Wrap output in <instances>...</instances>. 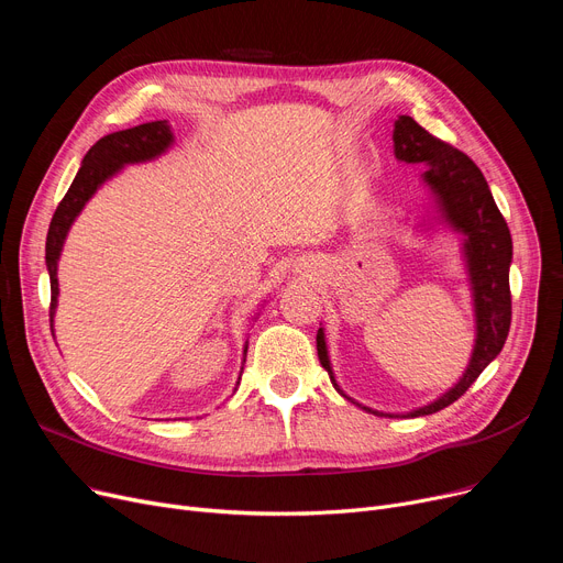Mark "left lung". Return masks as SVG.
Wrapping results in <instances>:
<instances>
[{
	"mask_svg": "<svg viewBox=\"0 0 563 563\" xmlns=\"http://www.w3.org/2000/svg\"><path fill=\"white\" fill-rule=\"evenodd\" d=\"M395 157L406 164H424L422 180L431 189L442 221L452 230L463 234V257L470 276L472 299H475L477 340L472 349L470 365L454 388L440 395L435 401L404 412L401 418L431 416L454 404L465 390L477 380V376L497 358L509 335L511 327V289H509V266L514 257L511 232L499 214L488 183L482 170L467 155H463L450 143L435 139L410 115H399L395 121ZM317 356L321 367L329 372L335 390L346 397L335 383L333 367L329 361L323 329L317 331ZM353 401L351 397H346ZM374 416L399 418L395 412H380L353 401Z\"/></svg>",
	"mask_w": 563,
	"mask_h": 563,
	"instance_id": "obj_1",
	"label": "left lung"
}]
</instances>
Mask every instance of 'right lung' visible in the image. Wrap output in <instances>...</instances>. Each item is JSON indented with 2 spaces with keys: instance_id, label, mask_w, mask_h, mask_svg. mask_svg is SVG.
Listing matches in <instances>:
<instances>
[{
  "instance_id": "1",
  "label": "right lung",
  "mask_w": 563,
  "mask_h": 563,
  "mask_svg": "<svg viewBox=\"0 0 563 563\" xmlns=\"http://www.w3.org/2000/svg\"><path fill=\"white\" fill-rule=\"evenodd\" d=\"M173 143V132L166 121L155 123H143L132 130H121L102 136L91 151L86 153L81 159V166L75 175V180L58 202L56 212L52 217L49 230H47V242H45V262L49 272V287H52V303H49V327H54V312H56V297H58V278H56V266L58 257H62V249L68 236V230L73 221L84 210V205L91 200V196L121 170L125 164H139V162H151L166 153ZM246 351L249 342L244 346V363H246ZM244 369V367H242Z\"/></svg>"
}]
</instances>
